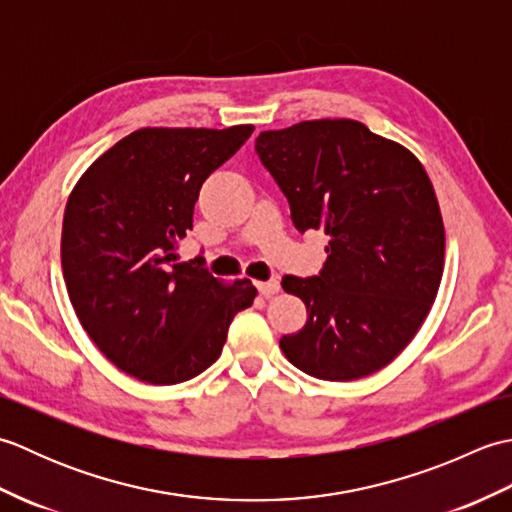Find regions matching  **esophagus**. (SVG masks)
I'll list each match as a JSON object with an SVG mask.
<instances>
[{
  "label": "esophagus",
  "mask_w": 512,
  "mask_h": 512,
  "mask_svg": "<svg viewBox=\"0 0 512 512\" xmlns=\"http://www.w3.org/2000/svg\"><path fill=\"white\" fill-rule=\"evenodd\" d=\"M257 290L262 292L264 297H273L279 292V281L277 279H268V281H257Z\"/></svg>",
  "instance_id": "esophagus-1"
}]
</instances>
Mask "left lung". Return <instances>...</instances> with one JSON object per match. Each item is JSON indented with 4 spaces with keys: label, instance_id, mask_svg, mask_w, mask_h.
Returning <instances> with one entry per match:
<instances>
[{
    "label": "left lung",
    "instance_id": "1",
    "mask_svg": "<svg viewBox=\"0 0 512 512\" xmlns=\"http://www.w3.org/2000/svg\"><path fill=\"white\" fill-rule=\"evenodd\" d=\"M255 151L297 231L330 239L319 275L281 279L308 308L281 350L321 380L378 372L405 350L440 288L444 224L427 171L405 147L347 118L262 132Z\"/></svg>",
    "mask_w": 512,
    "mask_h": 512
}]
</instances>
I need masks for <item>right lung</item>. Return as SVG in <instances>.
Wrapping results in <instances>:
<instances>
[{
  "mask_svg": "<svg viewBox=\"0 0 512 512\" xmlns=\"http://www.w3.org/2000/svg\"><path fill=\"white\" fill-rule=\"evenodd\" d=\"M253 129H138L83 173L65 204L61 266L76 317L143 383L202 374L257 295L248 279L222 286L202 257L176 264L202 182Z\"/></svg>",
  "mask_w": 512,
  "mask_h": 512,
  "instance_id": "1",
  "label": "right lung"
}]
</instances>
